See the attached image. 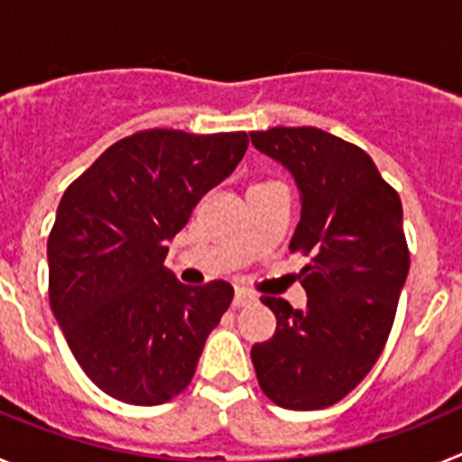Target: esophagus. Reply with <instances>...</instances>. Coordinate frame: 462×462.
<instances>
[{
    "label": "esophagus",
    "mask_w": 462,
    "mask_h": 462,
    "mask_svg": "<svg viewBox=\"0 0 462 462\" xmlns=\"http://www.w3.org/2000/svg\"><path fill=\"white\" fill-rule=\"evenodd\" d=\"M254 300H256V296L250 291V289H245V287L236 289V296H234L236 308H245V305L254 303Z\"/></svg>",
    "instance_id": "obj_1"
}]
</instances>
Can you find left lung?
Here are the masks:
<instances>
[{
  "label": "left lung",
  "instance_id": "8db88e82",
  "mask_svg": "<svg viewBox=\"0 0 462 462\" xmlns=\"http://www.w3.org/2000/svg\"><path fill=\"white\" fill-rule=\"evenodd\" d=\"M252 145L291 173L300 194L289 250H303L308 305L263 298L275 336L252 346L261 391L284 410L336 405L361 383L393 326L407 271L402 203L373 159L317 126L252 132Z\"/></svg>",
  "mask_w": 462,
  "mask_h": 462
}]
</instances>
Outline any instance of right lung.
<instances>
[{
  "label": "right lung",
  "instance_id": "right-lung-1",
  "mask_svg": "<svg viewBox=\"0 0 462 462\" xmlns=\"http://www.w3.org/2000/svg\"><path fill=\"white\" fill-rule=\"evenodd\" d=\"M247 145L243 132L150 129L110 145L64 191L48 238L51 308L80 368L113 398L162 405L194 377L234 287H187L164 259Z\"/></svg>",
  "mask_w": 462,
  "mask_h": 462
}]
</instances>
